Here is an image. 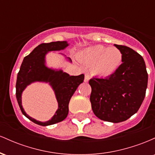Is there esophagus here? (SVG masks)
Wrapping results in <instances>:
<instances>
[{
  "label": "esophagus",
  "instance_id": "esophagus-1",
  "mask_svg": "<svg viewBox=\"0 0 155 155\" xmlns=\"http://www.w3.org/2000/svg\"><path fill=\"white\" fill-rule=\"evenodd\" d=\"M89 79H90V76L87 75V74H85V77H84V82H88Z\"/></svg>",
  "mask_w": 155,
  "mask_h": 155
}]
</instances>
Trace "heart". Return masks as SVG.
<instances>
[{
  "instance_id": "heart-1",
  "label": "heart",
  "mask_w": 155,
  "mask_h": 155,
  "mask_svg": "<svg viewBox=\"0 0 155 155\" xmlns=\"http://www.w3.org/2000/svg\"><path fill=\"white\" fill-rule=\"evenodd\" d=\"M77 58L81 63L91 65V71L100 77H108L119 68L122 54L118 48L95 45L79 51Z\"/></svg>"
}]
</instances>
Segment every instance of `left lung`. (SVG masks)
Wrapping results in <instances>:
<instances>
[{
	"mask_svg": "<svg viewBox=\"0 0 155 155\" xmlns=\"http://www.w3.org/2000/svg\"><path fill=\"white\" fill-rule=\"evenodd\" d=\"M114 46L122 54V63L106 78H92L90 102L97 117L118 123L136 113L143 103L148 83L143 58L131 48Z\"/></svg>",
	"mask_w": 155,
	"mask_h": 155,
	"instance_id": "1",
	"label": "left lung"
}]
</instances>
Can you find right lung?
Returning <instances> with one entry per match:
<instances>
[{
	"instance_id": "1",
	"label": "right lung",
	"mask_w": 155,
	"mask_h": 155,
	"mask_svg": "<svg viewBox=\"0 0 155 155\" xmlns=\"http://www.w3.org/2000/svg\"><path fill=\"white\" fill-rule=\"evenodd\" d=\"M69 44L67 41H55L38 45L25 57L16 83V97L21 111L27 118L41 126L54 124L65 120L68 114L69 101L79 85L83 82L84 75L70 76L62 69H53L46 65V55L49 51L63 50ZM69 62H72L66 58ZM49 83L54 90L58 104V110L51 120L40 122L32 118L24 111L21 106V94L28 85L34 82Z\"/></svg>"
}]
</instances>
